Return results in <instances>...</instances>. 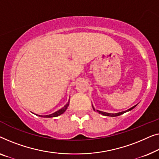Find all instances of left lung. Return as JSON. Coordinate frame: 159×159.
<instances>
[{
    "mask_svg": "<svg viewBox=\"0 0 159 159\" xmlns=\"http://www.w3.org/2000/svg\"><path fill=\"white\" fill-rule=\"evenodd\" d=\"M92 107H93V105H92ZM135 107H136V105H135V106L133 107H131L130 109H127V110H126V111H121V112H118V113H115V114H112V113H107V112H104V111H99V110H97V112H99V114H101V115H104V116H109V117H117V116H120V115H122V114H124V113H125V112H127V111H129L132 110V109H133V108H135ZM93 110H94V111H96V110H95V109H94V107H93Z\"/></svg>",
    "mask_w": 159,
    "mask_h": 159,
    "instance_id": "left-lung-1",
    "label": "left lung"
}]
</instances>
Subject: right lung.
Segmentation results:
<instances>
[{
	"instance_id": "obj_1",
	"label": "right lung",
	"mask_w": 159,
	"mask_h": 159,
	"mask_svg": "<svg viewBox=\"0 0 159 159\" xmlns=\"http://www.w3.org/2000/svg\"><path fill=\"white\" fill-rule=\"evenodd\" d=\"M69 103H70V100L68 102V103L65 105V106L62 107V108H61L60 109H59V110H57V111H55V112L51 114V115H38L39 117H46V118H48V117H57V116H59L60 115H62V114H63L65 111H66V110L67 109V108H68V105H69Z\"/></svg>"
}]
</instances>
